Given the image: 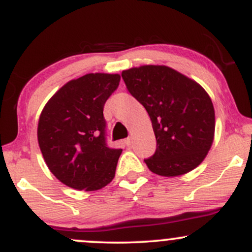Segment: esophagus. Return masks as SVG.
Wrapping results in <instances>:
<instances>
[{
    "label": "esophagus",
    "mask_w": 252,
    "mask_h": 252,
    "mask_svg": "<svg viewBox=\"0 0 252 252\" xmlns=\"http://www.w3.org/2000/svg\"><path fill=\"white\" fill-rule=\"evenodd\" d=\"M124 143H126V146H130V144H131V138H126V140H124Z\"/></svg>",
    "instance_id": "1"
}]
</instances>
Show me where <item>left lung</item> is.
Returning a JSON list of instances; mask_svg holds the SVG:
<instances>
[{
  "instance_id": "left-lung-1",
  "label": "left lung",
  "mask_w": 252,
  "mask_h": 252,
  "mask_svg": "<svg viewBox=\"0 0 252 252\" xmlns=\"http://www.w3.org/2000/svg\"><path fill=\"white\" fill-rule=\"evenodd\" d=\"M126 89L148 112L156 138L148 168L162 176L186 174L202 162L215 136V109L207 92L167 66L122 72Z\"/></svg>"
}]
</instances>
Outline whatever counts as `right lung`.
I'll use <instances>...</instances> for the list:
<instances>
[{"mask_svg": "<svg viewBox=\"0 0 252 252\" xmlns=\"http://www.w3.org/2000/svg\"><path fill=\"white\" fill-rule=\"evenodd\" d=\"M120 80V74H85L65 84L43 108L37 124L40 150L66 186L89 192L114 179L122 149L106 143L103 109Z\"/></svg>", "mask_w": 252, "mask_h": 252, "instance_id": "obj_1", "label": "right lung"}]
</instances>
